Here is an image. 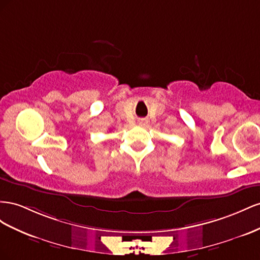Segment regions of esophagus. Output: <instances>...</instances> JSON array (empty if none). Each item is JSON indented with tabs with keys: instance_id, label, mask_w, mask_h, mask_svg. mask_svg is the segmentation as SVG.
Here are the masks:
<instances>
[{
	"instance_id": "1",
	"label": "esophagus",
	"mask_w": 260,
	"mask_h": 260,
	"mask_svg": "<svg viewBox=\"0 0 260 260\" xmlns=\"http://www.w3.org/2000/svg\"><path fill=\"white\" fill-rule=\"evenodd\" d=\"M138 123H139V125H145V124H146V121H145V120H139Z\"/></svg>"
}]
</instances>
